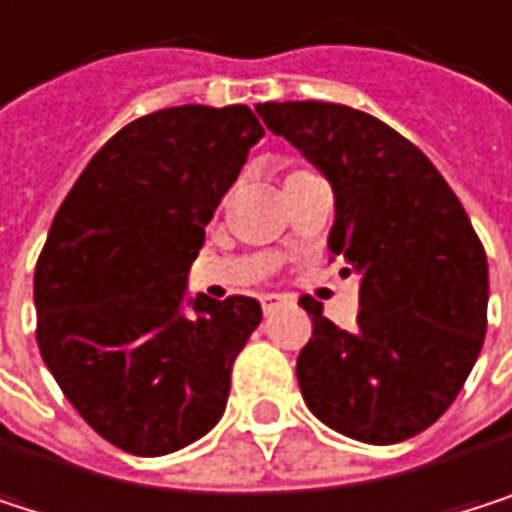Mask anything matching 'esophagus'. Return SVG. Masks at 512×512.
Instances as JSON below:
<instances>
[{
  "instance_id": "34e87169",
  "label": "esophagus",
  "mask_w": 512,
  "mask_h": 512,
  "mask_svg": "<svg viewBox=\"0 0 512 512\" xmlns=\"http://www.w3.org/2000/svg\"><path fill=\"white\" fill-rule=\"evenodd\" d=\"M285 303V297H279V294H264L261 297V306H264V315H273L279 306Z\"/></svg>"
}]
</instances>
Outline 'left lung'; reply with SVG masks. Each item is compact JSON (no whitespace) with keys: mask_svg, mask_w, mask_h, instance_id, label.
Masks as SVG:
<instances>
[{"mask_svg":"<svg viewBox=\"0 0 512 512\" xmlns=\"http://www.w3.org/2000/svg\"><path fill=\"white\" fill-rule=\"evenodd\" d=\"M336 194L330 251L360 273L357 330L303 297L312 339L297 357L309 411L363 444L429 429L465 387L486 336L480 236L435 164L372 113L327 101L258 104Z\"/></svg>","mask_w":512,"mask_h":512,"instance_id":"1","label":"left lung"}]
</instances>
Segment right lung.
Instances as JSON below:
<instances>
[{"mask_svg":"<svg viewBox=\"0 0 512 512\" xmlns=\"http://www.w3.org/2000/svg\"><path fill=\"white\" fill-rule=\"evenodd\" d=\"M264 128L245 104L128 122L62 200L35 267L38 351L113 447L164 456L224 414L230 369L261 324L251 297H194L188 267Z\"/></svg>","mask_w":512,"mask_h":512,"instance_id":"1","label":"right lung"}]
</instances>
